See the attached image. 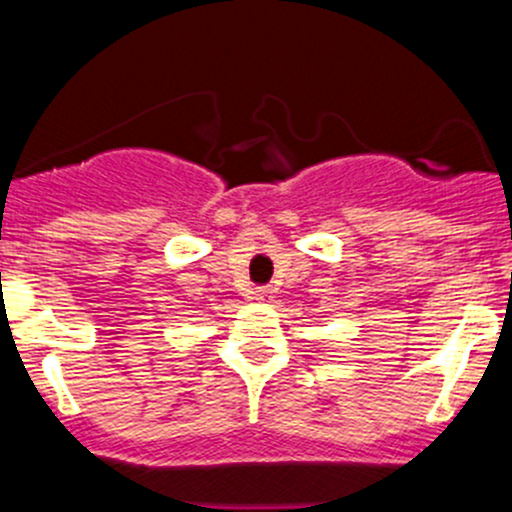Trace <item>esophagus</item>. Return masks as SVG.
I'll use <instances>...</instances> for the list:
<instances>
[{
    "label": "esophagus",
    "instance_id": "esophagus-1",
    "mask_svg": "<svg viewBox=\"0 0 512 512\" xmlns=\"http://www.w3.org/2000/svg\"><path fill=\"white\" fill-rule=\"evenodd\" d=\"M252 294H255V299H267V297H270V289H267V287H257Z\"/></svg>",
    "mask_w": 512,
    "mask_h": 512
}]
</instances>
